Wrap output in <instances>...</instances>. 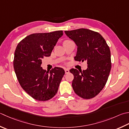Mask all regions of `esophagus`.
I'll return each instance as SVG.
<instances>
[{"label": "esophagus", "mask_w": 129, "mask_h": 129, "mask_svg": "<svg viewBox=\"0 0 129 129\" xmlns=\"http://www.w3.org/2000/svg\"><path fill=\"white\" fill-rule=\"evenodd\" d=\"M65 74H68V73H69V70L67 69H65Z\"/></svg>", "instance_id": "1"}]
</instances>
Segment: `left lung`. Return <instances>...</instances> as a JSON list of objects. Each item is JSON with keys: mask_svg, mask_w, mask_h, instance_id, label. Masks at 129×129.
<instances>
[{"mask_svg": "<svg viewBox=\"0 0 129 129\" xmlns=\"http://www.w3.org/2000/svg\"><path fill=\"white\" fill-rule=\"evenodd\" d=\"M77 46L75 61H86L88 67L83 72L71 69L74 75L72 87L75 93L84 99L94 97L104 88L111 68L110 48L99 33L79 28L65 31Z\"/></svg>", "mask_w": 129, "mask_h": 129, "instance_id": "8db88e82", "label": "left lung"}]
</instances>
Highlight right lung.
<instances>
[{
  "label": "right lung",
  "instance_id": "right-lung-1",
  "mask_svg": "<svg viewBox=\"0 0 129 129\" xmlns=\"http://www.w3.org/2000/svg\"><path fill=\"white\" fill-rule=\"evenodd\" d=\"M62 31L38 33L27 36L18 44L14 52L13 67L22 88L34 99L45 101L56 94L65 74L61 68L50 72L41 67L42 59L50 56Z\"/></svg>",
  "mask_w": 129,
  "mask_h": 129
}]
</instances>
